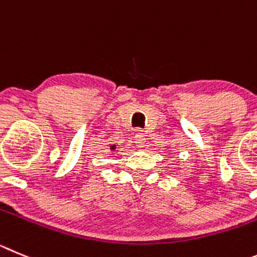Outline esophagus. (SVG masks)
Returning a JSON list of instances; mask_svg holds the SVG:
<instances>
[{
    "label": "esophagus",
    "mask_w": 257,
    "mask_h": 257,
    "mask_svg": "<svg viewBox=\"0 0 257 257\" xmlns=\"http://www.w3.org/2000/svg\"><path fill=\"white\" fill-rule=\"evenodd\" d=\"M134 142H136L137 147L142 148L143 146H145L146 138H145V136H143V133H141L140 131H137L136 136H134Z\"/></svg>",
    "instance_id": "esophagus-1"
}]
</instances>
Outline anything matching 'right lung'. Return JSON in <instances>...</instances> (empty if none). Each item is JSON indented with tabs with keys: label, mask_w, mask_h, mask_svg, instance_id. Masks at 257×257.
Listing matches in <instances>:
<instances>
[{
	"label": "right lung",
	"mask_w": 257,
	"mask_h": 257,
	"mask_svg": "<svg viewBox=\"0 0 257 257\" xmlns=\"http://www.w3.org/2000/svg\"><path fill=\"white\" fill-rule=\"evenodd\" d=\"M111 148H112V150H114V148H115V146H112V147H111Z\"/></svg>",
	"instance_id": "right-lung-1"
}]
</instances>
